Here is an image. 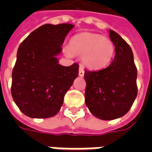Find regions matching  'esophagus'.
<instances>
[{
    "label": "esophagus",
    "instance_id": "esophagus-1",
    "mask_svg": "<svg viewBox=\"0 0 152 152\" xmlns=\"http://www.w3.org/2000/svg\"><path fill=\"white\" fill-rule=\"evenodd\" d=\"M84 75H85V71H84V69L82 68V66H80V68H79V76H81V77H83L84 76Z\"/></svg>",
    "mask_w": 152,
    "mask_h": 152
}]
</instances>
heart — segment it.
Wrapping results in <instances>:
<instances>
[{"mask_svg":"<svg viewBox=\"0 0 152 152\" xmlns=\"http://www.w3.org/2000/svg\"><path fill=\"white\" fill-rule=\"evenodd\" d=\"M115 52L114 45L107 38L95 33L84 32L74 36L66 48L67 55L82 56L84 65L92 69L105 67L111 63Z\"/></svg>","mask_w":152,"mask_h":152,"instance_id":"1","label":"heart"}]
</instances>
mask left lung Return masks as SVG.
I'll use <instances>...</instances> for the list:
<instances>
[{"label":"left lung","mask_w":152,"mask_h":152,"mask_svg":"<svg viewBox=\"0 0 152 152\" xmlns=\"http://www.w3.org/2000/svg\"><path fill=\"white\" fill-rule=\"evenodd\" d=\"M109 36L115 45L114 60L104 69L85 70L86 104L94 116L104 121L124 115L137 94L133 51L115 31L109 30Z\"/></svg>","instance_id":"obj_1"}]
</instances>
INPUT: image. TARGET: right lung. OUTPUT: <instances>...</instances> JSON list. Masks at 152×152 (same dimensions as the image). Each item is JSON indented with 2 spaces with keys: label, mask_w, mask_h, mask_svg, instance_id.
<instances>
[{
  "label": "right lung",
  "mask_w": 152,
  "mask_h": 152,
  "mask_svg": "<svg viewBox=\"0 0 152 152\" xmlns=\"http://www.w3.org/2000/svg\"><path fill=\"white\" fill-rule=\"evenodd\" d=\"M74 25L45 24L20 44L12 72L11 94L23 113L50 118L59 112L66 91L78 76L79 65L58 64L56 58Z\"/></svg>",
  "instance_id": "obj_1"
}]
</instances>
